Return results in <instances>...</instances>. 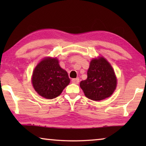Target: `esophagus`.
Listing matches in <instances>:
<instances>
[{
	"label": "esophagus",
	"instance_id": "34e87169",
	"mask_svg": "<svg viewBox=\"0 0 146 146\" xmlns=\"http://www.w3.org/2000/svg\"><path fill=\"white\" fill-rule=\"evenodd\" d=\"M71 81H72L73 83L76 84H78L79 82H80V80H79L78 78H73L72 80H71Z\"/></svg>",
	"mask_w": 146,
	"mask_h": 146
}]
</instances>
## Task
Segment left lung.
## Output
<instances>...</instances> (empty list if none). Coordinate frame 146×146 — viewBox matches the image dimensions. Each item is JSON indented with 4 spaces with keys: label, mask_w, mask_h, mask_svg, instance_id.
Segmentation results:
<instances>
[{
    "label": "left lung",
    "mask_w": 146,
    "mask_h": 146,
    "mask_svg": "<svg viewBox=\"0 0 146 146\" xmlns=\"http://www.w3.org/2000/svg\"><path fill=\"white\" fill-rule=\"evenodd\" d=\"M86 97L101 100L110 97L117 86L113 69L104 58L93 59L88 70V78L80 84Z\"/></svg>",
    "instance_id": "left-lung-1"
}]
</instances>
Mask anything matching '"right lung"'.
I'll return each mask as SVG.
<instances>
[{
    "instance_id": "add662e5",
    "label": "right lung",
    "mask_w": 146,
    "mask_h": 146,
    "mask_svg": "<svg viewBox=\"0 0 146 146\" xmlns=\"http://www.w3.org/2000/svg\"><path fill=\"white\" fill-rule=\"evenodd\" d=\"M70 82L66 71L62 69L56 58H46L35 68L32 84L36 92L48 99L55 98Z\"/></svg>"
}]
</instances>
